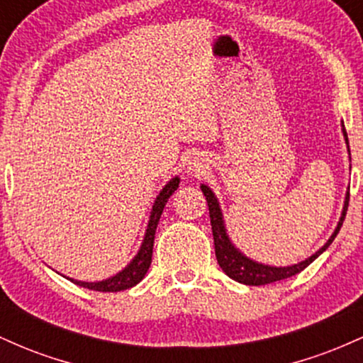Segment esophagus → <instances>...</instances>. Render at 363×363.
<instances>
[{
  "label": "esophagus",
  "mask_w": 363,
  "mask_h": 363,
  "mask_svg": "<svg viewBox=\"0 0 363 363\" xmlns=\"http://www.w3.org/2000/svg\"><path fill=\"white\" fill-rule=\"evenodd\" d=\"M206 169H208V162H206V158L201 155H193L184 165V170H186L187 176H194V177H199L201 174H205Z\"/></svg>",
  "instance_id": "obj_1"
}]
</instances>
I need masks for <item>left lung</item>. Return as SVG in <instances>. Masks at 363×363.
I'll return each mask as SVG.
<instances>
[{"label": "left lung", "mask_w": 363, "mask_h": 363, "mask_svg": "<svg viewBox=\"0 0 363 363\" xmlns=\"http://www.w3.org/2000/svg\"><path fill=\"white\" fill-rule=\"evenodd\" d=\"M341 133H343L345 143H347V150L350 153L347 129H345L343 123H341ZM350 162H352V157H350ZM199 187H201L203 194H205L206 203H208V210H210L211 230H213V240H215V254H216V261H218L220 268H222L223 273L227 274V277H230L232 280L244 283V285H252V286L268 285V283L285 280V278H290V277H294V274L303 272V269H306L307 266H309L311 262L315 259V257H319L320 254L326 251V249L329 247V244H331L333 240H335V237L338 235L341 225H343L345 215H347L348 199H350V189H348L347 196H345V205H343V210H341L338 225H336L335 232H333L331 237L326 240V244H324L319 251H315L312 256H309L307 259H303L301 262H297V264L269 266V264H264V262H259V261L252 259V257L245 256V254L240 251V249L237 247L234 242H232L230 235H228V232H227V225H225L218 198H216L210 186L201 184Z\"/></svg>", "instance_id": "1"}]
</instances>
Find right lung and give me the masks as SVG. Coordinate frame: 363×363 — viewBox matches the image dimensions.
<instances>
[{
	"label": "right lung",
	"mask_w": 363,
	"mask_h": 363,
	"mask_svg": "<svg viewBox=\"0 0 363 363\" xmlns=\"http://www.w3.org/2000/svg\"><path fill=\"white\" fill-rule=\"evenodd\" d=\"M179 182H181V179L176 176L162 187V191L158 193L155 201H153L152 211H150L147 230H145V235H143V242H141L138 252L135 254V257H133V259L129 261L119 273L112 274V277L101 281H82V280H74V278H68V280H72L73 283H77V285L83 286V289L95 290V291H121V290H128L131 289V286L138 285V283L145 278V274H147L150 264H152L153 240H155V230H157L158 220H160L162 211H164L165 208V203L169 201L170 196H172L174 191L179 187Z\"/></svg>",
	"instance_id": "1"
}]
</instances>
